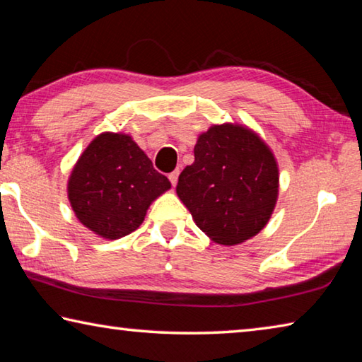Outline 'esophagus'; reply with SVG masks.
Masks as SVG:
<instances>
[{"label": "esophagus", "mask_w": 362, "mask_h": 362, "mask_svg": "<svg viewBox=\"0 0 362 362\" xmlns=\"http://www.w3.org/2000/svg\"><path fill=\"white\" fill-rule=\"evenodd\" d=\"M179 169H175L174 173H170L169 174V180H170V183H173V187H175L177 185V180H179Z\"/></svg>", "instance_id": "esophagus-1"}]
</instances>
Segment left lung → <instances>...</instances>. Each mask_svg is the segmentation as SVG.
Instances as JSON below:
<instances>
[{"label": "left lung", "instance_id": "left-lung-1", "mask_svg": "<svg viewBox=\"0 0 362 362\" xmlns=\"http://www.w3.org/2000/svg\"><path fill=\"white\" fill-rule=\"evenodd\" d=\"M177 196L214 243L235 246L265 228L279 194V168L259 134L238 122L199 134Z\"/></svg>", "mask_w": 362, "mask_h": 362}]
</instances>
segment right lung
Instances as JSON below:
<instances>
[{
  "instance_id": "obj_1",
  "label": "right lung",
  "mask_w": 362,
  "mask_h": 362,
  "mask_svg": "<svg viewBox=\"0 0 362 362\" xmlns=\"http://www.w3.org/2000/svg\"><path fill=\"white\" fill-rule=\"evenodd\" d=\"M168 189V177L122 132H102L93 139L66 183L76 218L103 240H119L137 230L153 201Z\"/></svg>"
}]
</instances>
